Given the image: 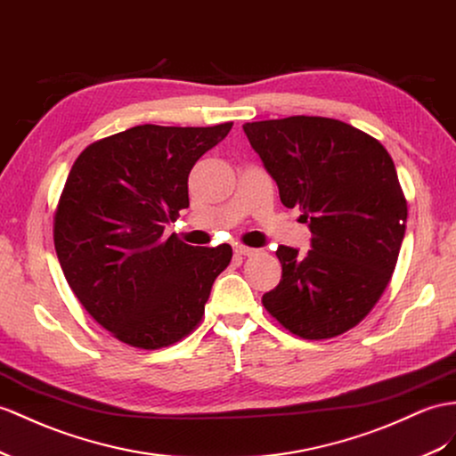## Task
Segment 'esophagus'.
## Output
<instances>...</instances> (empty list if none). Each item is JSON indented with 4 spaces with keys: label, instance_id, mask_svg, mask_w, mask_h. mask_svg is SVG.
I'll return each instance as SVG.
<instances>
[{
    "label": "esophagus",
    "instance_id": "esophagus-1",
    "mask_svg": "<svg viewBox=\"0 0 456 456\" xmlns=\"http://www.w3.org/2000/svg\"><path fill=\"white\" fill-rule=\"evenodd\" d=\"M256 250L250 248V247H244V244H237L235 247V254L237 256H252Z\"/></svg>",
    "mask_w": 456,
    "mask_h": 456
}]
</instances>
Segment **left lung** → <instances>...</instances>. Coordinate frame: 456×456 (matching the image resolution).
Wrapping results in <instances>:
<instances>
[{"instance_id":"obj_1","label":"left lung","mask_w":456,"mask_h":456,"mask_svg":"<svg viewBox=\"0 0 456 456\" xmlns=\"http://www.w3.org/2000/svg\"><path fill=\"white\" fill-rule=\"evenodd\" d=\"M277 183L298 208L312 250L279 247L283 275L264 308L302 339L353 330L381 298L406 229V198L379 140L330 117L295 115L242 125Z\"/></svg>"}]
</instances>
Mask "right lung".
<instances>
[{
  "label": "right lung",
  "mask_w": 456,
  "mask_h": 456,
  "mask_svg": "<svg viewBox=\"0 0 456 456\" xmlns=\"http://www.w3.org/2000/svg\"><path fill=\"white\" fill-rule=\"evenodd\" d=\"M232 123L138 125L102 138L73 163L53 216V244L69 287L115 339L156 350L204 316L229 244L191 247L163 229L189 208V173Z\"/></svg>",
  "instance_id": "right-lung-1"
}]
</instances>
